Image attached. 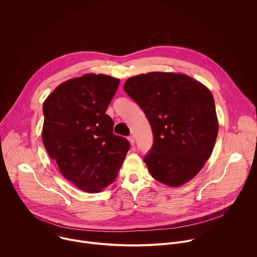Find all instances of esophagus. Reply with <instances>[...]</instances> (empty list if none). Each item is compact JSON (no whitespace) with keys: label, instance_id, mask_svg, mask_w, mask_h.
Here are the masks:
<instances>
[{"label":"esophagus","instance_id":"1","mask_svg":"<svg viewBox=\"0 0 257 257\" xmlns=\"http://www.w3.org/2000/svg\"><path fill=\"white\" fill-rule=\"evenodd\" d=\"M128 140H129V142H130L131 145H134V144H135V138H134V136H129V137H128Z\"/></svg>","mask_w":257,"mask_h":257}]
</instances>
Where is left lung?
<instances>
[{
	"instance_id": "obj_1",
	"label": "left lung",
	"mask_w": 257,
	"mask_h": 257,
	"mask_svg": "<svg viewBox=\"0 0 257 257\" xmlns=\"http://www.w3.org/2000/svg\"><path fill=\"white\" fill-rule=\"evenodd\" d=\"M124 90L143 109L154 144L144 163L171 187L194 178L209 159L218 132L213 96L192 77L151 72L127 79Z\"/></svg>"
}]
</instances>
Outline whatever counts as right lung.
I'll return each mask as SVG.
<instances>
[{
    "instance_id": "obj_1",
    "label": "right lung",
    "mask_w": 257,
    "mask_h": 257,
    "mask_svg": "<svg viewBox=\"0 0 257 257\" xmlns=\"http://www.w3.org/2000/svg\"><path fill=\"white\" fill-rule=\"evenodd\" d=\"M120 80L85 74L60 84L45 100L43 142L62 175L78 189L96 193L115 181L130 149L113 133L105 114Z\"/></svg>"
}]
</instances>
